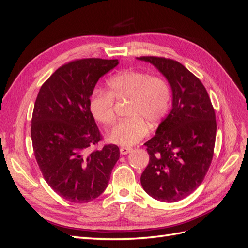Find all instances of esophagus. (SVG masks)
<instances>
[{"label":"esophagus","mask_w":248,"mask_h":248,"mask_svg":"<svg viewBox=\"0 0 248 248\" xmlns=\"http://www.w3.org/2000/svg\"><path fill=\"white\" fill-rule=\"evenodd\" d=\"M131 148H128V147H121L120 148V153H121L122 155H126L128 154L129 152H131Z\"/></svg>","instance_id":"esophagus-1"}]
</instances>
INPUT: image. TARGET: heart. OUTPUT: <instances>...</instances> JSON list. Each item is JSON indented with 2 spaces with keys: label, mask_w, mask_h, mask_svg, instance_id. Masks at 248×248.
Masks as SVG:
<instances>
[{
  "label": "heart",
  "mask_w": 248,
  "mask_h": 248,
  "mask_svg": "<svg viewBox=\"0 0 248 248\" xmlns=\"http://www.w3.org/2000/svg\"><path fill=\"white\" fill-rule=\"evenodd\" d=\"M108 92L97 90L89 100V109L97 122L104 127L115 122L114 100L129 99L126 119L120 121L108 134L111 144L130 147L140 141L148 131L168 114L170 90L168 82L159 77L137 71H122L108 80Z\"/></svg>",
  "instance_id": "1"
}]
</instances>
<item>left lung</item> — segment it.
<instances>
[{"label":"left lung","instance_id":"obj_1","mask_svg":"<svg viewBox=\"0 0 248 248\" xmlns=\"http://www.w3.org/2000/svg\"><path fill=\"white\" fill-rule=\"evenodd\" d=\"M167 78L171 109L145 145L149 164L140 176L142 188L157 201L174 202L196 190L212 161L216 121L207 90L177 61L140 57Z\"/></svg>","mask_w":248,"mask_h":248}]
</instances>
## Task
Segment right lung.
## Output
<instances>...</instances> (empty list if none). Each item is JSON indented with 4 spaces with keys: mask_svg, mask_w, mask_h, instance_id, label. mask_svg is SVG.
<instances>
[{
    "mask_svg": "<svg viewBox=\"0 0 248 248\" xmlns=\"http://www.w3.org/2000/svg\"><path fill=\"white\" fill-rule=\"evenodd\" d=\"M118 64V60L95 58L65 64L36 98L31 126L35 158L47 184L71 202L98 198L120 157L116 145L90 151L101 137L89 109L97 81Z\"/></svg>",
    "mask_w": 248,
    "mask_h": 248,
    "instance_id": "add662e5",
    "label": "right lung"
}]
</instances>
